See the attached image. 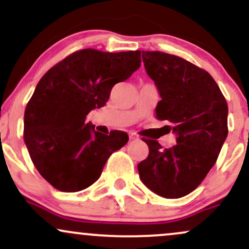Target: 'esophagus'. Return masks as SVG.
Here are the masks:
<instances>
[{"label":"esophagus","mask_w":249,"mask_h":249,"mask_svg":"<svg viewBox=\"0 0 249 249\" xmlns=\"http://www.w3.org/2000/svg\"><path fill=\"white\" fill-rule=\"evenodd\" d=\"M128 137H130V139H137V136H136V133H133V132H130L128 133Z\"/></svg>","instance_id":"esophagus-1"}]
</instances>
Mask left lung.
Returning a JSON list of instances; mask_svg holds the SVG:
<instances>
[{
	"label": "left lung",
	"instance_id": "8db88e82",
	"mask_svg": "<svg viewBox=\"0 0 249 249\" xmlns=\"http://www.w3.org/2000/svg\"><path fill=\"white\" fill-rule=\"evenodd\" d=\"M142 62L161 97L157 119L171 123L177 144L162 148L142 138L148 156L137 166L139 177L158 196L181 198L201 184L218 159L228 134L227 102L206 70L181 57L142 51Z\"/></svg>",
	"mask_w": 249,
	"mask_h": 249
}]
</instances>
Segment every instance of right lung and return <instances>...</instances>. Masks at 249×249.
<instances>
[{
	"label": "right lung",
	"mask_w": 249,
	"mask_h": 249,
	"mask_svg": "<svg viewBox=\"0 0 249 249\" xmlns=\"http://www.w3.org/2000/svg\"><path fill=\"white\" fill-rule=\"evenodd\" d=\"M141 57L139 50L82 49L39 79L25 107L23 138L37 171L56 190L78 192L92 185L108 157L127 142L126 132L103 134L85 119L141 67Z\"/></svg>",
	"instance_id": "add662e5"
}]
</instances>
